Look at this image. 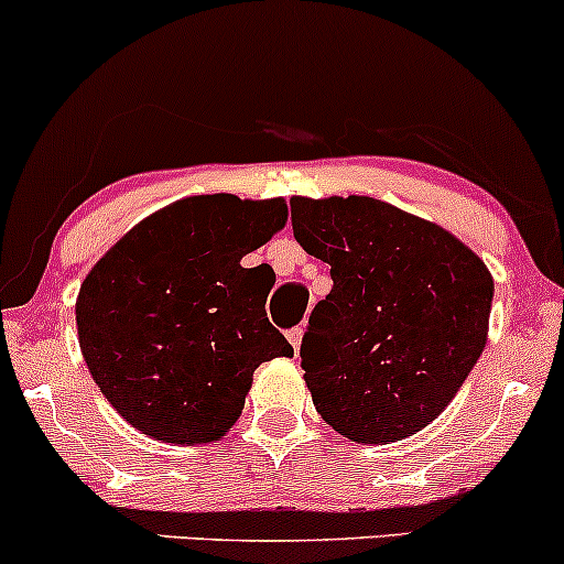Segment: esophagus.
Here are the masks:
<instances>
[{
  "mask_svg": "<svg viewBox=\"0 0 564 564\" xmlns=\"http://www.w3.org/2000/svg\"><path fill=\"white\" fill-rule=\"evenodd\" d=\"M286 336H289L291 347H294V352H300V347H302V336H304L302 328H291V332H289Z\"/></svg>",
  "mask_w": 564,
  "mask_h": 564,
  "instance_id": "34e87169",
  "label": "esophagus"
}]
</instances>
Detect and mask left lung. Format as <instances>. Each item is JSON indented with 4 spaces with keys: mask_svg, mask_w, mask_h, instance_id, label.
I'll return each mask as SVG.
<instances>
[{
    "mask_svg": "<svg viewBox=\"0 0 564 564\" xmlns=\"http://www.w3.org/2000/svg\"><path fill=\"white\" fill-rule=\"evenodd\" d=\"M294 238L332 264L302 368L323 422L384 445L435 422L488 341L494 278L435 223L368 196L291 198Z\"/></svg>",
    "mask_w": 564,
    "mask_h": 564,
    "instance_id": "obj_1",
    "label": "left lung"
}]
</instances>
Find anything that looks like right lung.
<instances>
[{
    "mask_svg": "<svg viewBox=\"0 0 564 564\" xmlns=\"http://www.w3.org/2000/svg\"><path fill=\"white\" fill-rule=\"evenodd\" d=\"M286 219L283 198L174 200L84 278L82 355L108 403L142 435L219 440L241 416L257 366L294 355L264 313L273 270L241 264Z\"/></svg>",
    "mask_w": 564,
    "mask_h": 564,
    "instance_id": "right-lung-1",
    "label": "right lung"
}]
</instances>
